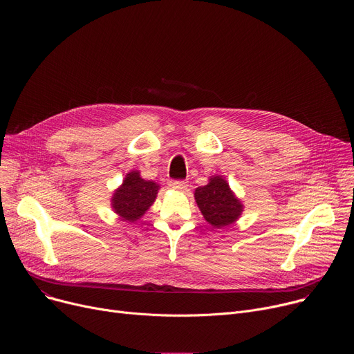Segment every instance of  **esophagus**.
I'll use <instances>...</instances> for the list:
<instances>
[{
    "label": "esophagus",
    "mask_w": 354,
    "mask_h": 354,
    "mask_svg": "<svg viewBox=\"0 0 354 354\" xmlns=\"http://www.w3.org/2000/svg\"><path fill=\"white\" fill-rule=\"evenodd\" d=\"M171 186L175 189V190H186L187 189V182L185 180H174L171 183Z\"/></svg>",
    "instance_id": "obj_1"
}]
</instances>
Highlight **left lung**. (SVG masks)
Wrapping results in <instances>:
<instances>
[{
	"label": "left lung",
	"instance_id": "left-lung-1",
	"mask_svg": "<svg viewBox=\"0 0 354 354\" xmlns=\"http://www.w3.org/2000/svg\"><path fill=\"white\" fill-rule=\"evenodd\" d=\"M194 200L205 220L214 228L234 224L243 212V205L220 175L212 176L206 186L197 187Z\"/></svg>",
	"mask_w": 354,
	"mask_h": 354
}]
</instances>
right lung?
Returning a JSON list of instances; mask_svg holds the SVG:
<instances>
[{
  "label": "right lung",
  "mask_w": 354,
  "mask_h": 354,
  "mask_svg": "<svg viewBox=\"0 0 354 354\" xmlns=\"http://www.w3.org/2000/svg\"><path fill=\"white\" fill-rule=\"evenodd\" d=\"M158 190L160 185L142 179L138 171H131L112 196L113 212L122 220L134 223L153 206Z\"/></svg>",
  "instance_id": "obj_1"
}]
</instances>
